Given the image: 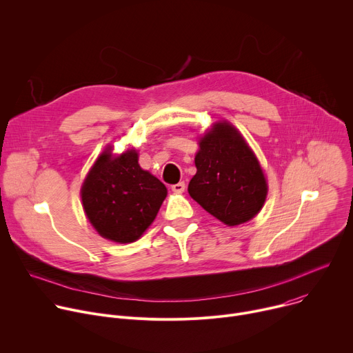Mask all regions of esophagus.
<instances>
[{"mask_svg": "<svg viewBox=\"0 0 353 353\" xmlns=\"http://www.w3.org/2000/svg\"><path fill=\"white\" fill-rule=\"evenodd\" d=\"M184 190H185V184H184L183 181H180V183L173 184V185H172V191H173V192L181 194V192H184Z\"/></svg>", "mask_w": 353, "mask_h": 353, "instance_id": "1", "label": "esophagus"}]
</instances>
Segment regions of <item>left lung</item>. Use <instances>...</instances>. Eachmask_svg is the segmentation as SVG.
Instances as JSON below:
<instances>
[{
    "instance_id": "left-lung-1",
    "label": "left lung",
    "mask_w": 353,
    "mask_h": 353,
    "mask_svg": "<svg viewBox=\"0 0 353 353\" xmlns=\"http://www.w3.org/2000/svg\"><path fill=\"white\" fill-rule=\"evenodd\" d=\"M195 168L188 194L225 225H241L261 211L268 192L264 172L230 123H215L199 138Z\"/></svg>"
}]
</instances>
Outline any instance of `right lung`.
<instances>
[{"instance_id":"right-lung-1","label":"right lung","mask_w":353,"mask_h":353,"mask_svg":"<svg viewBox=\"0 0 353 353\" xmlns=\"http://www.w3.org/2000/svg\"><path fill=\"white\" fill-rule=\"evenodd\" d=\"M168 195L165 184L142 170L135 149L119 157L108 148L89 170L81 198L96 232L116 243H132L142 236Z\"/></svg>"}]
</instances>
